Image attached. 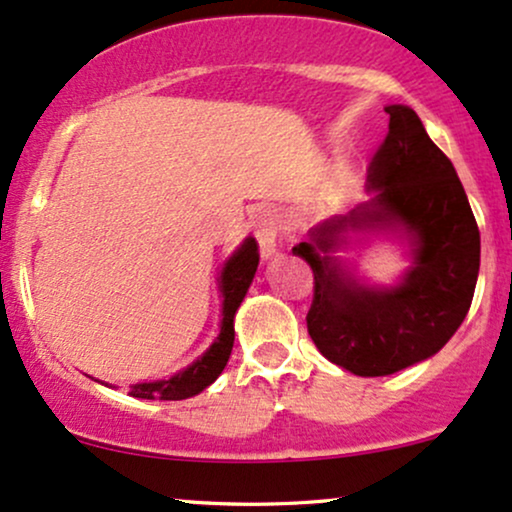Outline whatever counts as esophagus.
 <instances>
[{
    "mask_svg": "<svg viewBox=\"0 0 512 512\" xmlns=\"http://www.w3.org/2000/svg\"><path fill=\"white\" fill-rule=\"evenodd\" d=\"M254 235L258 242V251H261L263 261L277 256V220L270 211H261L254 220Z\"/></svg>",
    "mask_w": 512,
    "mask_h": 512,
    "instance_id": "esophagus-1",
    "label": "esophagus"
}]
</instances>
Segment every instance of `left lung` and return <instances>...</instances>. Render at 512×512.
Returning <instances> with one entry per match:
<instances>
[{
  "mask_svg": "<svg viewBox=\"0 0 512 512\" xmlns=\"http://www.w3.org/2000/svg\"><path fill=\"white\" fill-rule=\"evenodd\" d=\"M384 111L389 132L370 163V199L311 227L292 249L313 270V344L361 377L394 375L444 349L470 311L479 273V230L456 168L410 106ZM377 236L409 246L411 266L387 288L338 256L353 238Z\"/></svg>",
  "mask_w": 512,
  "mask_h": 512,
  "instance_id": "obj_1",
  "label": "left lung"
}]
</instances>
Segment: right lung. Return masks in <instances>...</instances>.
Here are the masks:
<instances>
[{
  "label": "right lung",
  "instance_id": "1",
  "mask_svg": "<svg viewBox=\"0 0 512 512\" xmlns=\"http://www.w3.org/2000/svg\"><path fill=\"white\" fill-rule=\"evenodd\" d=\"M258 268V244L254 237H246L242 244L232 251V256L223 263L218 277V289L223 296L220 304V330L213 344L201 353L194 363L182 368L166 380L154 382H137L130 387V396L135 399H159V401H182L189 396H197L208 384L218 380L220 372L225 370L227 358L235 344V313L242 306L251 282H254ZM99 382V380H97ZM104 384V382H102Z\"/></svg>",
  "mask_w": 512,
  "mask_h": 512
}]
</instances>
